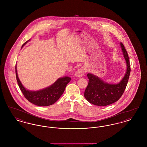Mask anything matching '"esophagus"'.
<instances>
[{"mask_svg":"<svg viewBox=\"0 0 147 147\" xmlns=\"http://www.w3.org/2000/svg\"><path fill=\"white\" fill-rule=\"evenodd\" d=\"M84 70H85V68L84 67H81L80 68L78 69L75 71V76L79 78L82 77L84 75Z\"/></svg>","mask_w":147,"mask_h":147,"instance_id":"esophagus-1","label":"esophagus"}]
</instances>
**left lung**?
Wrapping results in <instances>:
<instances>
[{"mask_svg": "<svg viewBox=\"0 0 147 147\" xmlns=\"http://www.w3.org/2000/svg\"><path fill=\"white\" fill-rule=\"evenodd\" d=\"M121 48L126 61L127 69L124 76L118 83H109L91 73H88L89 83L84 92V97L93 105L104 106L119 100L126 89L131 68L129 57L124 45L121 42Z\"/></svg>", "mask_w": 147, "mask_h": 147, "instance_id": "obj_1", "label": "left lung"}]
</instances>
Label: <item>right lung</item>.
<instances>
[{
  "instance_id": "1",
  "label": "right lung",
  "mask_w": 147,
  "mask_h": 147,
  "mask_svg": "<svg viewBox=\"0 0 147 147\" xmlns=\"http://www.w3.org/2000/svg\"><path fill=\"white\" fill-rule=\"evenodd\" d=\"M30 41V39L25 42L22 47ZM15 71L18 83L24 96L32 104L39 106H47L55 104L63 94L67 85L71 80V78L68 76L59 78L53 84L48 87L39 90H30L21 83L18 75L16 64Z\"/></svg>"
}]
</instances>
